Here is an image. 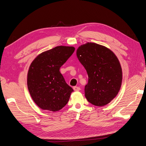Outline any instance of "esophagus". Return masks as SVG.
Masks as SVG:
<instances>
[{
	"label": "esophagus",
	"instance_id": "obj_1",
	"mask_svg": "<svg viewBox=\"0 0 146 146\" xmlns=\"http://www.w3.org/2000/svg\"><path fill=\"white\" fill-rule=\"evenodd\" d=\"M73 89H74V90L75 91H79L80 90V88H79V87H78V86H74V87H73Z\"/></svg>",
	"mask_w": 146,
	"mask_h": 146
}]
</instances>
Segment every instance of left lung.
<instances>
[{"label": "left lung", "mask_w": 146, "mask_h": 146, "mask_svg": "<svg viewBox=\"0 0 146 146\" xmlns=\"http://www.w3.org/2000/svg\"><path fill=\"white\" fill-rule=\"evenodd\" d=\"M76 54L88 76L85 88L87 100L98 107L109 104L122 85V70L117 57L108 48L93 42L79 46Z\"/></svg>", "instance_id": "8db88e82"}]
</instances>
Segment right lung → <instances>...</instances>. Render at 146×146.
I'll use <instances>...</instances> for the list:
<instances>
[{
    "instance_id": "right-lung-1",
    "label": "right lung",
    "mask_w": 146,
    "mask_h": 146,
    "mask_svg": "<svg viewBox=\"0 0 146 146\" xmlns=\"http://www.w3.org/2000/svg\"><path fill=\"white\" fill-rule=\"evenodd\" d=\"M74 50L72 46H57L39 54L31 63L27 74L28 90L41 109L57 111L68 102L74 90L66 83L60 68Z\"/></svg>"
}]
</instances>
